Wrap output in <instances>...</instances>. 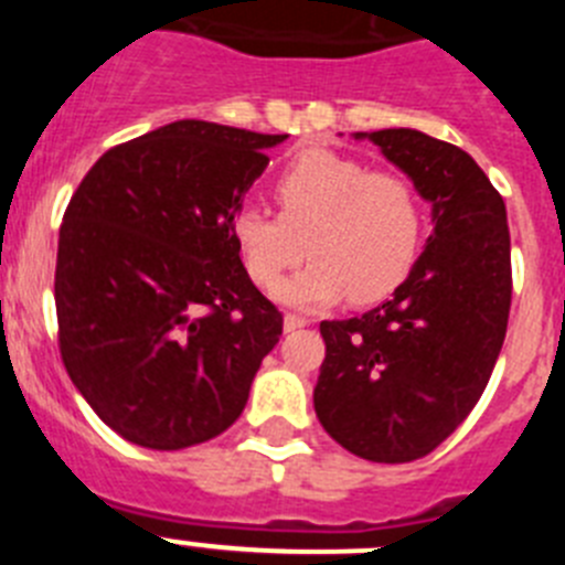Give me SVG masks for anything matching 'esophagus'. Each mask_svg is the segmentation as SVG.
Listing matches in <instances>:
<instances>
[{"label": "esophagus", "mask_w": 565, "mask_h": 565, "mask_svg": "<svg viewBox=\"0 0 565 565\" xmlns=\"http://www.w3.org/2000/svg\"><path fill=\"white\" fill-rule=\"evenodd\" d=\"M282 326H286V331H297V328H306L308 319L306 317H297V313H286V319H282Z\"/></svg>", "instance_id": "obj_1"}]
</instances>
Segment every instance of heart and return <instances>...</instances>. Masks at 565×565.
I'll return each mask as SVG.
<instances>
[{
	"mask_svg": "<svg viewBox=\"0 0 565 565\" xmlns=\"http://www.w3.org/2000/svg\"><path fill=\"white\" fill-rule=\"evenodd\" d=\"M279 217L243 206L232 221L248 277L274 286L311 254L302 271L277 286L291 308L379 302L407 277L422 243V198L407 174L367 169L331 149L299 152L274 183Z\"/></svg>",
	"mask_w": 565,
	"mask_h": 565,
	"instance_id": "obj_1",
	"label": "heart"
}]
</instances>
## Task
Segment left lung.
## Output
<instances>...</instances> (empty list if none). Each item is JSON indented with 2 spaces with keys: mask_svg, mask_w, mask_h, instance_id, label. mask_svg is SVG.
<instances>
[{
  "mask_svg": "<svg viewBox=\"0 0 565 565\" xmlns=\"http://www.w3.org/2000/svg\"><path fill=\"white\" fill-rule=\"evenodd\" d=\"M371 138L433 206V234L387 302L322 322L313 411L344 450L376 463L433 452L469 416L507 337V206L463 149L418 129Z\"/></svg>",
  "mask_w": 565,
  "mask_h": 565,
  "instance_id": "obj_1",
  "label": "left lung"
}]
</instances>
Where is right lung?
<instances>
[{"instance_id":"1","label":"right lung","mask_w":565,"mask_h":565,"mask_svg":"<svg viewBox=\"0 0 565 565\" xmlns=\"http://www.w3.org/2000/svg\"><path fill=\"white\" fill-rule=\"evenodd\" d=\"M288 135L174 121L107 149L58 228V351L96 416L149 450L239 418L282 313L232 234L243 194Z\"/></svg>"}]
</instances>
